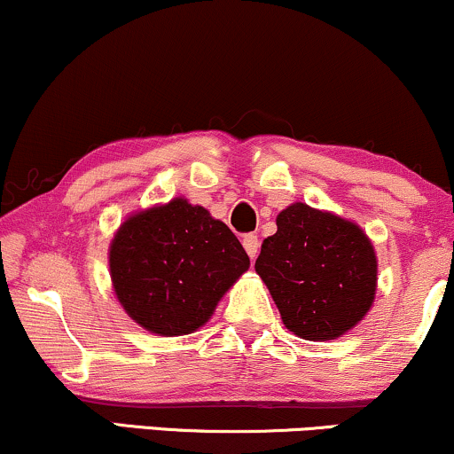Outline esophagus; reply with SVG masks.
Instances as JSON below:
<instances>
[{
  "mask_svg": "<svg viewBox=\"0 0 454 454\" xmlns=\"http://www.w3.org/2000/svg\"><path fill=\"white\" fill-rule=\"evenodd\" d=\"M243 247L247 252L249 258H256L258 256V249H260V239L256 234H245L243 237Z\"/></svg>",
  "mask_w": 454,
  "mask_h": 454,
  "instance_id": "esophagus-1",
  "label": "esophagus"
}]
</instances>
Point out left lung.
<instances>
[{
  "label": "left lung",
  "mask_w": 454,
  "mask_h": 454,
  "mask_svg": "<svg viewBox=\"0 0 454 454\" xmlns=\"http://www.w3.org/2000/svg\"><path fill=\"white\" fill-rule=\"evenodd\" d=\"M256 273L286 328L309 341L335 340L367 314L376 294L373 245L356 223L296 202L262 241Z\"/></svg>",
  "instance_id": "left-lung-1"
}]
</instances>
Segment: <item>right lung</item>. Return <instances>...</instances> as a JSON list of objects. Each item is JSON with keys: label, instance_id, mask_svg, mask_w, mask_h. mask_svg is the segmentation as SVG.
Instances as JSON below:
<instances>
[{"label": "right lung", "instance_id": "obj_1", "mask_svg": "<svg viewBox=\"0 0 454 454\" xmlns=\"http://www.w3.org/2000/svg\"><path fill=\"white\" fill-rule=\"evenodd\" d=\"M247 267L231 228L184 198L129 217L111 245L119 303L140 326L168 337L205 325Z\"/></svg>", "mask_w": 454, "mask_h": 454}]
</instances>
